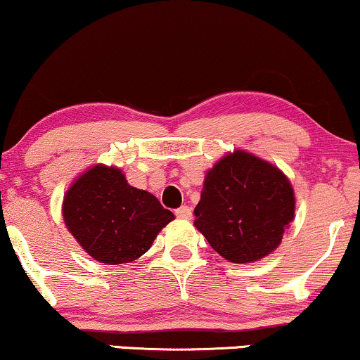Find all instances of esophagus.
<instances>
[{
    "label": "esophagus",
    "instance_id": "1",
    "mask_svg": "<svg viewBox=\"0 0 360 360\" xmlns=\"http://www.w3.org/2000/svg\"><path fill=\"white\" fill-rule=\"evenodd\" d=\"M176 216L179 217V219H191L193 211H191L189 206H181L179 209H176Z\"/></svg>",
    "mask_w": 360,
    "mask_h": 360
}]
</instances>
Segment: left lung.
Segmentation results:
<instances>
[{"mask_svg": "<svg viewBox=\"0 0 360 360\" xmlns=\"http://www.w3.org/2000/svg\"><path fill=\"white\" fill-rule=\"evenodd\" d=\"M294 212L289 177L269 161L236 149L204 176L194 226L226 261L248 264L279 248Z\"/></svg>", "mask_w": 360, "mask_h": 360, "instance_id": "left-lung-1", "label": "left lung"}]
</instances>
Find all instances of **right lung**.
I'll list each match as a JSON object with an SVG mask.
<instances>
[{"label":"right lung","mask_w":360,"mask_h":360,"mask_svg":"<svg viewBox=\"0 0 360 360\" xmlns=\"http://www.w3.org/2000/svg\"><path fill=\"white\" fill-rule=\"evenodd\" d=\"M63 219L84 252L108 266L133 262L174 219L156 195L127 184L120 167L94 165L72 181Z\"/></svg>","instance_id":"right-lung-1"}]
</instances>
